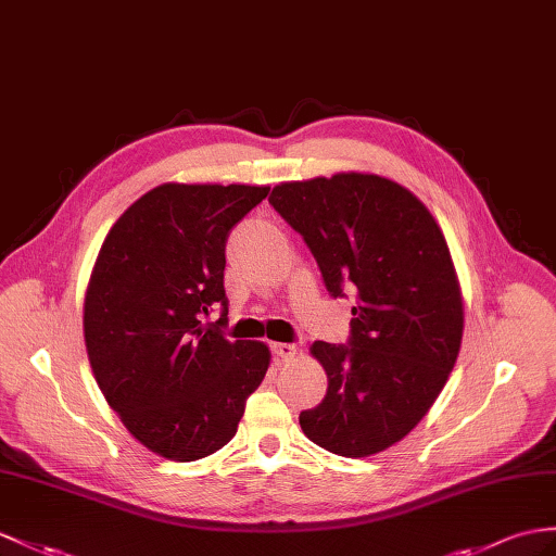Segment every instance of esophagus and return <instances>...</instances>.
<instances>
[{
	"mask_svg": "<svg viewBox=\"0 0 556 556\" xmlns=\"http://www.w3.org/2000/svg\"><path fill=\"white\" fill-rule=\"evenodd\" d=\"M274 354L282 361H292V358L300 356L302 351H300V346H294V344H274Z\"/></svg>",
	"mask_w": 556,
	"mask_h": 556,
	"instance_id": "obj_1",
	"label": "esophagus"
}]
</instances>
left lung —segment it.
Here are the masks:
<instances>
[{"mask_svg": "<svg viewBox=\"0 0 556 556\" xmlns=\"http://www.w3.org/2000/svg\"><path fill=\"white\" fill-rule=\"evenodd\" d=\"M268 202L314 252L328 292L356 294L349 346L311 344L328 391L300 415L302 431L334 455L382 453L429 413L463 344L448 242L425 202L380 174L286 181Z\"/></svg>", "mask_w": 556, "mask_h": 556, "instance_id": "1", "label": "left lung"}]
</instances>
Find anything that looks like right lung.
<instances>
[{
    "label": "right lung",
    "instance_id": "1",
    "mask_svg": "<svg viewBox=\"0 0 556 556\" xmlns=\"http://www.w3.org/2000/svg\"><path fill=\"white\" fill-rule=\"evenodd\" d=\"M268 186L160 184L108 231L85 292V344L101 394L148 451L176 463L231 441L270 365L264 342H228L226 238ZM225 308L214 326L202 313Z\"/></svg>",
    "mask_w": 556,
    "mask_h": 556
}]
</instances>
